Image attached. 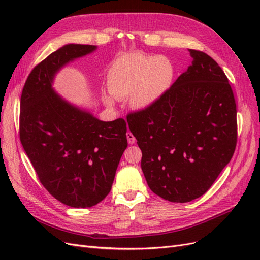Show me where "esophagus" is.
<instances>
[{
    "label": "esophagus",
    "mask_w": 260,
    "mask_h": 260,
    "mask_svg": "<svg viewBox=\"0 0 260 260\" xmlns=\"http://www.w3.org/2000/svg\"><path fill=\"white\" fill-rule=\"evenodd\" d=\"M127 140H128L129 144H135V142H136V138L131 132H127Z\"/></svg>",
    "instance_id": "obj_1"
}]
</instances>
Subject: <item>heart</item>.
Listing matches in <instances>:
<instances>
[{"label": "heart", "mask_w": 260, "mask_h": 260, "mask_svg": "<svg viewBox=\"0 0 260 260\" xmlns=\"http://www.w3.org/2000/svg\"><path fill=\"white\" fill-rule=\"evenodd\" d=\"M174 77V64L164 55L130 54L115 61L109 69L108 91L118 100L130 95L133 108L144 109L169 90ZM105 102L112 104V99L105 96Z\"/></svg>", "instance_id": "1"}]
</instances>
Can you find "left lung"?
Wrapping results in <instances>:
<instances>
[{"label":"left lung","instance_id":"left-lung-1","mask_svg":"<svg viewBox=\"0 0 260 260\" xmlns=\"http://www.w3.org/2000/svg\"><path fill=\"white\" fill-rule=\"evenodd\" d=\"M190 53L192 65L156 103L127 115L149 188L172 203L205 194L238 141L237 104L225 74L206 53Z\"/></svg>","mask_w":260,"mask_h":260}]
</instances>
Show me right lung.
<instances>
[{"mask_svg": "<svg viewBox=\"0 0 260 260\" xmlns=\"http://www.w3.org/2000/svg\"><path fill=\"white\" fill-rule=\"evenodd\" d=\"M96 49L67 44L31 70L20 98L19 138L41 184L74 208H88L111 192L127 142L122 118L101 121L52 90L55 73Z\"/></svg>", "mask_w": 260, "mask_h": 260, "instance_id": "obj_1", "label": "right lung"}]
</instances>
